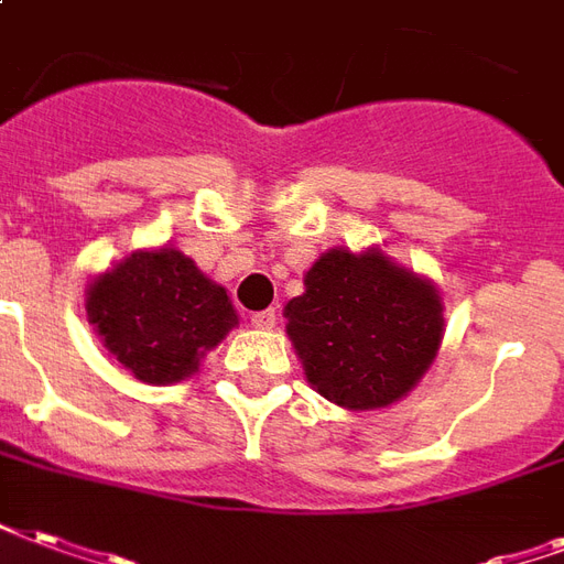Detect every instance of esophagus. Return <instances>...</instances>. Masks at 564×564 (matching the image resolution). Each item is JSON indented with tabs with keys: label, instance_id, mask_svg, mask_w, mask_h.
<instances>
[{
	"label": "esophagus",
	"instance_id": "obj_1",
	"mask_svg": "<svg viewBox=\"0 0 564 564\" xmlns=\"http://www.w3.org/2000/svg\"><path fill=\"white\" fill-rule=\"evenodd\" d=\"M274 323H278V311H274V307L250 316V325H253V328H274Z\"/></svg>",
	"mask_w": 564,
	"mask_h": 564
}]
</instances>
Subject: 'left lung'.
Masks as SVG:
<instances>
[{
  "label": "left lung",
  "mask_w": 564,
  "mask_h": 564,
  "mask_svg": "<svg viewBox=\"0 0 564 564\" xmlns=\"http://www.w3.org/2000/svg\"><path fill=\"white\" fill-rule=\"evenodd\" d=\"M283 314L307 382L346 410L403 398L442 340L436 290L379 250H328Z\"/></svg>",
  "instance_id": "1"
}]
</instances>
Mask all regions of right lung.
Here are the masks:
<instances>
[{
  "mask_svg": "<svg viewBox=\"0 0 564 564\" xmlns=\"http://www.w3.org/2000/svg\"><path fill=\"white\" fill-rule=\"evenodd\" d=\"M86 314L116 361L152 386L191 377L236 325L227 290L173 248L131 253L101 274Z\"/></svg>",
  "mask_w": 564,
  "mask_h": 564,
  "instance_id": "1",
  "label": "right lung"
}]
</instances>
